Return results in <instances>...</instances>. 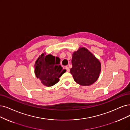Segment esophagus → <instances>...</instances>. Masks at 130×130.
I'll return each mask as SVG.
<instances>
[{
  "label": "esophagus",
  "instance_id": "esophagus-1",
  "mask_svg": "<svg viewBox=\"0 0 130 130\" xmlns=\"http://www.w3.org/2000/svg\"><path fill=\"white\" fill-rule=\"evenodd\" d=\"M65 69H66L67 71H68V72H70V69H69V68L68 66H66V67H65Z\"/></svg>",
  "mask_w": 130,
  "mask_h": 130
}]
</instances>
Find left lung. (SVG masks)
<instances>
[{"label": "left lung", "instance_id": "obj_1", "mask_svg": "<svg viewBox=\"0 0 130 130\" xmlns=\"http://www.w3.org/2000/svg\"><path fill=\"white\" fill-rule=\"evenodd\" d=\"M70 72L74 81L81 86L93 84L99 78L101 71L100 60L87 48L80 47L72 58Z\"/></svg>", "mask_w": 130, "mask_h": 130}]
</instances>
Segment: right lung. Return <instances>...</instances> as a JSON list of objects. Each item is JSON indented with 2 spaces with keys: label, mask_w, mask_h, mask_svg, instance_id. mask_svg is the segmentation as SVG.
<instances>
[{
  "label": "right lung",
  "mask_w": 130,
  "mask_h": 130,
  "mask_svg": "<svg viewBox=\"0 0 130 130\" xmlns=\"http://www.w3.org/2000/svg\"><path fill=\"white\" fill-rule=\"evenodd\" d=\"M60 61L59 57L50 54L46 55L45 52L42 53L36 60L35 74L43 85L51 87L56 84L59 81V78L66 71L59 65Z\"/></svg>",
  "instance_id": "1"
}]
</instances>
